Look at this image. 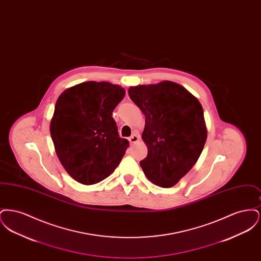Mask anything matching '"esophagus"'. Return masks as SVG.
I'll return each instance as SVG.
<instances>
[{"label": "esophagus", "mask_w": 261, "mask_h": 261, "mask_svg": "<svg viewBox=\"0 0 261 261\" xmlns=\"http://www.w3.org/2000/svg\"><path fill=\"white\" fill-rule=\"evenodd\" d=\"M139 140H140V137H139V135H137V134H133L132 136L129 137V142L131 144H135Z\"/></svg>", "instance_id": "1"}]
</instances>
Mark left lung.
Segmentation results:
<instances>
[{"label":"left lung","instance_id":"left-lung-1","mask_svg":"<svg viewBox=\"0 0 261 261\" xmlns=\"http://www.w3.org/2000/svg\"><path fill=\"white\" fill-rule=\"evenodd\" d=\"M145 114L142 139L148 155L140 162L150 182L170 188L199 160L206 141L202 107L187 89L171 81L128 90Z\"/></svg>","mask_w":261,"mask_h":261}]
</instances>
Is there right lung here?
I'll list each match as a JSON object with an SVG mask.
<instances>
[{
    "label": "right lung",
    "mask_w": 261,
    "mask_h": 261,
    "mask_svg": "<svg viewBox=\"0 0 261 261\" xmlns=\"http://www.w3.org/2000/svg\"><path fill=\"white\" fill-rule=\"evenodd\" d=\"M125 91L110 82L89 81L62 92L50 121L60 162L77 182L93 185L109 177L129 147L118 135L112 112Z\"/></svg>",
    "instance_id": "right-lung-1"
}]
</instances>
